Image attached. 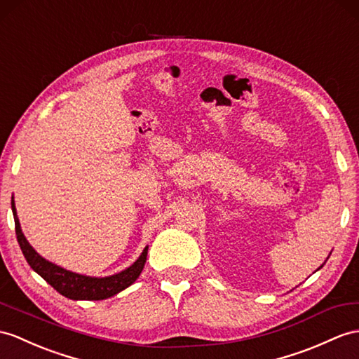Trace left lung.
<instances>
[{
	"label": "left lung",
	"mask_w": 359,
	"mask_h": 359,
	"mask_svg": "<svg viewBox=\"0 0 359 359\" xmlns=\"http://www.w3.org/2000/svg\"><path fill=\"white\" fill-rule=\"evenodd\" d=\"M329 256H330V255H329ZM327 259H329V257H327ZM323 265H325V264H323ZM323 265H321V266H320V268H318V269H321V268H323ZM318 269H317V271H318Z\"/></svg>",
	"instance_id": "8db88e82"
}]
</instances>
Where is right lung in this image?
Instances as JSON below:
<instances>
[{
	"instance_id": "obj_1",
	"label": "right lung",
	"mask_w": 359,
	"mask_h": 359,
	"mask_svg": "<svg viewBox=\"0 0 359 359\" xmlns=\"http://www.w3.org/2000/svg\"><path fill=\"white\" fill-rule=\"evenodd\" d=\"M12 212H13V219H15L16 239H18L21 251L25 260H27V264L32 266L34 273H38L43 280L53 286L59 294H62L64 297H67V299H72V300L109 299V297L126 290V287L133 285L138 278V276L142 274L146 264V257H147V248L149 247H144L142 255H140V257L129 268L108 277H91V276L77 274L62 266H57L56 264H51V262L38 255L36 250H34L29 243V241L25 239V236L21 230L18 215H16L13 196H12Z\"/></svg>"
}]
</instances>
